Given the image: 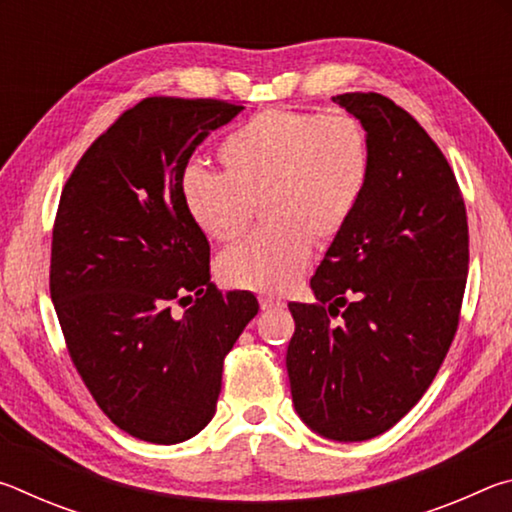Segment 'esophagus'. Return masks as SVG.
<instances>
[{
	"mask_svg": "<svg viewBox=\"0 0 512 512\" xmlns=\"http://www.w3.org/2000/svg\"><path fill=\"white\" fill-rule=\"evenodd\" d=\"M259 305H262L264 311H273V309H282L284 302L280 298H271V296H262L259 298Z\"/></svg>",
	"mask_w": 512,
	"mask_h": 512,
	"instance_id": "1",
	"label": "esophagus"
}]
</instances>
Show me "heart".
Returning a JSON list of instances; mask_svg holds the SVG:
<instances>
[{
	"label": "heart",
	"instance_id": "heart-1",
	"mask_svg": "<svg viewBox=\"0 0 512 512\" xmlns=\"http://www.w3.org/2000/svg\"><path fill=\"white\" fill-rule=\"evenodd\" d=\"M221 173L189 167L180 185L192 221L216 244H237L262 207L266 225L219 262L223 280L284 293L314 244H329L359 210L372 173L366 128L348 110L268 108L223 137Z\"/></svg>",
	"mask_w": 512,
	"mask_h": 512
}]
</instances>
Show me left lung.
I'll return each instance as SVG.
<instances>
[{"instance_id":"8db88e82","label":"left lung","mask_w":512,"mask_h":512,"mask_svg":"<svg viewBox=\"0 0 512 512\" xmlns=\"http://www.w3.org/2000/svg\"><path fill=\"white\" fill-rule=\"evenodd\" d=\"M332 101L366 128L372 173L359 210L311 277L318 302H289L296 332L287 372L307 427L359 443L400 422L443 366L461 316L470 235L454 171L409 112L377 92Z\"/></svg>"}]
</instances>
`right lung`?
I'll return each mask as SVG.
<instances>
[{
	"label": "right lung",
	"instance_id": "add662e5",
	"mask_svg": "<svg viewBox=\"0 0 512 512\" xmlns=\"http://www.w3.org/2000/svg\"><path fill=\"white\" fill-rule=\"evenodd\" d=\"M241 110L144 99L60 194L49 291L67 352L99 409L146 443H183L212 420L225 354L259 309L253 293L210 282V244L180 194L196 146Z\"/></svg>",
	"mask_w": 512,
	"mask_h": 512
}]
</instances>
